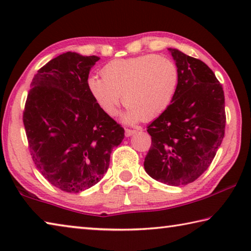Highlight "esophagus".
Here are the masks:
<instances>
[{"instance_id":"34e87169","label":"esophagus","mask_w":251,"mask_h":251,"mask_svg":"<svg viewBox=\"0 0 251 251\" xmlns=\"http://www.w3.org/2000/svg\"><path fill=\"white\" fill-rule=\"evenodd\" d=\"M136 133V129H130V128H126L125 129V135L127 136V137H129V136L134 135Z\"/></svg>"}]
</instances>
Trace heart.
Masks as SVG:
<instances>
[{
    "label": "heart",
    "instance_id": "obj_1",
    "mask_svg": "<svg viewBox=\"0 0 251 251\" xmlns=\"http://www.w3.org/2000/svg\"><path fill=\"white\" fill-rule=\"evenodd\" d=\"M103 78L92 75L87 91L106 115L115 113L121 96L126 104L123 118L134 123L160 115L175 97L179 74L171 58L146 54L110 61L100 70Z\"/></svg>",
    "mask_w": 251,
    "mask_h": 251
}]
</instances>
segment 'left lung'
Masks as SVG:
<instances>
[{
    "label": "left lung",
    "mask_w": 251,
    "mask_h": 251,
    "mask_svg": "<svg viewBox=\"0 0 251 251\" xmlns=\"http://www.w3.org/2000/svg\"><path fill=\"white\" fill-rule=\"evenodd\" d=\"M179 82L172 104L148 125L151 146L144 161L151 178L171 186L193 182L210 166L225 135L222 84L201 59L168 49Z\"/></svg>",
    "instance_id": "obj_1"
}]
</instances>
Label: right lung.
Returning <instances> with one entry per match:
<instances>
[{
	"instance_id": "1",
	"label": "right lung",
	"mask_w": 251,
	"mask_h": 251,
	"mask_svg": "<svg viewBox=\"0 0 251 251\" xmlns=\"http://www.w3.org/2000/svg\"><path fill=\"white\" fill-rule=\"evenodd\" d=\"M100 57L66 52L37 71L23 112L29 152L50 184L79 193L97 184L125 130L101 110L87 91Z\"/></svg>"
}]
</instances>
